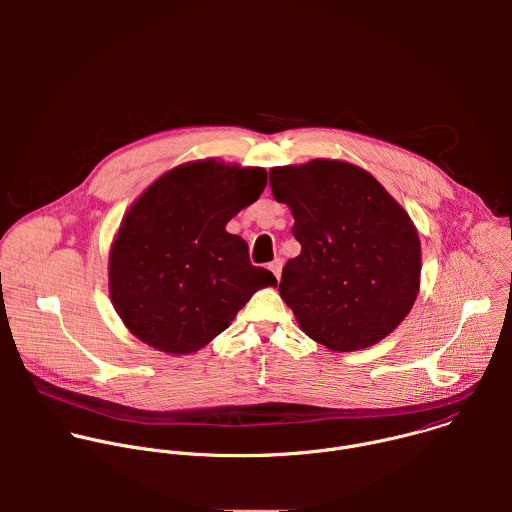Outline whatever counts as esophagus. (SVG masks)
Masks as SVG:
<instances>
[{
  "instance_id": "1",
  "label": "esophagus",
  "mask_w": 512,
  "mask_h": 512,
  "mask_svg": "<svg viewBox=\"0 0 512 512\" xmlns=\"http://www.w3.org/2000/svg\"><path fill=\"white\" fill-rule=\"evenodd\" d=\"M281 267H283L281 259H275V261H271V263H269V269H271V273L275 275V279H277V281L281 279Z\"/></svg>"
}]
</instances>
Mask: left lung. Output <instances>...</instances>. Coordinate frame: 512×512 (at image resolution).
<instances>
[{
  "label": "left lung",
  "instance_id": "left-lung-1",
  "mask_svg": "<svg viewBox=\"0 0 512 512\" xmlns=\"http://www.w3.org/2000/svg\"><path fill=\"white\" fill-rule=\"evenodd\" d=\"M269 186L294 214L291 233L302 245L279 283L302 330L338 352L391 334L419 291L421 249L409 214L346 162L271 168Z\"/></svg>",
  "mask_w": 512,
  "mask_h": 512
}]
</instances>
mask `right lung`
Masks as SVG:
<instances>
[{
  "mask_svg": "<svg viewBox=\"0 0 512 512\" xmlns=\"http://www.w3.org/2000/svg\"><path fill=\"white\" fill-rule=\"evenodd\" d=\"M265 180L263 168L184 164L129 208L109 255V289L139 340L170 354L196 352L229 328L257 289L277 285L249 261L247 243L227 233Z\"/></svg>",
  "mask_w": 512,
  "mask_h": 512,
  "instance_id": "obj_1",
  "label": "right lung"
}]
</instances>
